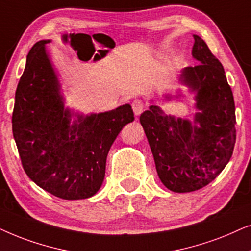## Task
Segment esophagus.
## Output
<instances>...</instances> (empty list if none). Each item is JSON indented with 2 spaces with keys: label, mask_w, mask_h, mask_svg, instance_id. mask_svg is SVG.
I'll return each mask as SVG.
<instances>
[{
  "label": "esophagus",
  "mask_w": 251,
  "mask_h": 251,
  "mask_svg": "<svg viewBox=\"0 0 251 251\" xmlns=\"http://www.w3.org/2000/svg\"><path fill=\"white\" fill-rule=\"evenodd\" d=\"M145 108H146V104L141 101V100H135V101H133L132 103V109L133 111H134L135 116L141 115Z\"/></svg>",
  "instance_id": "obj_1"
}]
</instances>
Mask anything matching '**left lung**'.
Returning <instances> with one entry per match:
<instances>
[{"label": "left lung", "mask_w": 251, "mask_h": 251, "mask_svg": "<svg viewBox=\"0 0 251 251\" xmlns=\"http://www.w3.org/2000/svg\"><path fill=\"white\" fill-rule=\"evenodd\" d=\"M194 40L192 55L200 64L180 75L195 93L194 122L166 115L155 104L140 116L160 181L175 193L194 192L215 180L229 162L236 139L234 99L222 63L199 35Z\"/></svg>", "instance_id": "obj_1"}]
</instances>
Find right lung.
<instances>
[{"instance_id": "1", "label": "right lung", "mask_w": 251, "mask_h": 251, "mask_svg": "<svg viewBox=\"0 0 251 251\" xmlns=\"http://www.w3.org/2000/svg\"><path fill=\"white\" fill-rule=\"evenodd\" d=\"M49 42H36L26 58L15 96L13 138L32 181L59 199H88L101 188L109 150L134 113L124 104L106 112L76 113L71 124L73 112L64 106L46 50Z\"/></svg>"}]
</instances>
